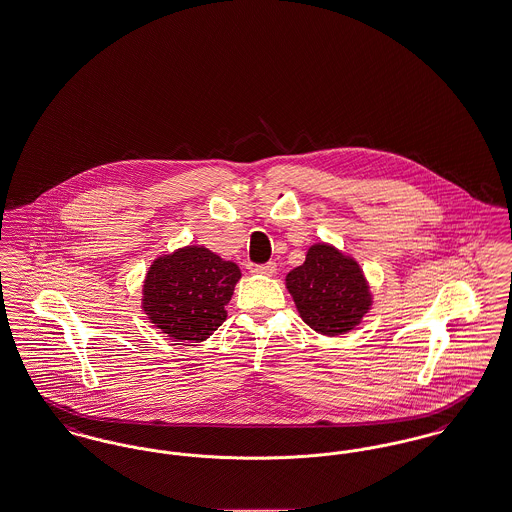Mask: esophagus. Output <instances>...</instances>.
Masks as SVG:
<instances>
[{
  "label": "esophagus",
  "instance_id": "1",
  "mask_svg": "<svg viewBox=\"0 0 512 512\" xmlns=\"http://www.w3.org/2000/svg\"><path fill=\"white\" fill-rule=\"evenodd\" d=\"M253 270L257 274H263V276H274L276 274V263L270 261V263H265V265H257Z\"/></svg>",
  "mask_w": 512,
  "mask_h": 512
}]
</instances>
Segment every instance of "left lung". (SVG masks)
Returning a JSON list of instances; mask_svg holds the SVG:
<instances>
[{
    "mask_svg": "<svg viewBox=\"0 0 512 512\" xmlns=\"http://www.w3.org/2000/svg\"><path fill=\"white\" fill-rule=\"evenodd\" d=\"M299 317L322 336L355 330L372 307L361 265L334 245L313 244L305 263L286 276Z\"/></svg>",
    "mask_w": 512,
    "mask_h": 512,
    "instance_id": "left-lung-1",
    "label": "left lung"
}]
</instances>
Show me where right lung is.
<instances>
[{"instance_id": "right-lung-1", "label": "right lung", "mask_w": 512, "mask_h": 512, "mask_svg": "<svg viewBox=\"0 0 512 512\" xmlns=\"http://www.w3.org/2000/svg\"><path fill=\"white\" fill-rule=\"evenodd\" d=\"M242 270L203 245L178 247L147 268L142 309L174 341H203L226 320Z\"/></svg>"}]
</instances>
